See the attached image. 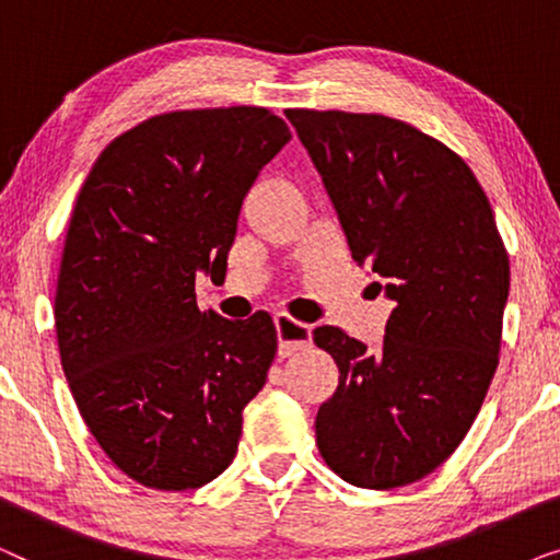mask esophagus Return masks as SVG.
<instances>
[{
    "mask_svg": "<svg viewBox=\"0 0 560 560\" xmlns=\"http://www.w3.org/2000/svg\"><path fill=\"white\" fill-rule=\"evenodd\" d=\"M275 328H278V354L280 357H293L298 351L311 347V326L293 320L288 313H278L275 316Z\"/></svg>",
    "mask_w": 560,
    "mask_h": 560,
    "instance_id": "1",
    "label": "esophagus"
}]
</instances>
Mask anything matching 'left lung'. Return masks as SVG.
Returning a JSON list of instances; mask_svg holds the SVG:
<instances>
[{"instance_id":"obj_1","label":"left lung","mask_w":560,"mask_h":560,"mask_svg":"<svg viewBox=\"0 0 560 560\" xmlns=\"http://www.w3.org/2000/svg\"><path fill=\"white\" fill-rule=\"evenodd\" d=\"M285 117L324 175L351 259L385 278L395 303L380 351L339 326L313 331L339 366L316 416L318 451L354 487L412 485L464 441L500 364L510 257L494 211L464 158L408 121Z\"/></svg>"}]
</instances>
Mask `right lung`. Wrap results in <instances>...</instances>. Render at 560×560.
<instances>
[{"mask_svg": "<svg viewBox=\"0 0 560 560\" xmlns=\"http://www.w3.org/2000/svg\"><path fill=\"white\" fill-rule=\"evenodd\" d=\"M288 140L265 106L155 114L114 137L79 190L52 308L60 364L137 485L203 487L236 454L278 331L267 311L198 308L196 272L226 275L244 196Z\"/></svg>", "mask_w": 560, "mask_h": 560, "instance_id": "obj_1", "label": "right lung"}]
</instances>
